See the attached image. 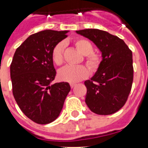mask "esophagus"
Returning a JSON list of instances; mask_svg holds the SVG:
<instances>
[{
	"mask_svg": "<svg viewBox=\"0 0 148 148\" xmlns=\"http://www.w3.org/2000/svg\"><path fill=\"white\" fill-rule=\"evenodd\" d=\"M75 86H76V84H71V88H74Z\"/></svg>",
	"mask_w": 148,
	"mask_h": 148,
	"instance_id": "1",
	"label": "esophagus"
}]
</instances>
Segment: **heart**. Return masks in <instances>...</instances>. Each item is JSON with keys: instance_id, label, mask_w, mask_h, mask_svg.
I'll return each instance as SVG.
<instances>
[{"instance_id": "heart-1", "label": "heart", "mask_w": 148, "mask_h": 148, "mask_svg": "<svg viewBox=\"0 0 148 148\" xmlns=\"http://www.w3.org/2000/svg\"><path fill=\"white\" fill-rule=\"evenodd\" d=\"M74 45L77 51L85 56V62L91 72L95 73L97 71L101 62V58L99 54L93 52V45L89 40L78 38L74 41ZM65 43L59 42L54 46L52 50L51 57L55 64L60 66L64 62V51ZM90 72L87 67L82 65L79 66H66L58 72V78L60 81L74 84L87 78Z\"/></svg>"}]
</instances>
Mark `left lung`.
Wrapping results in <instances>:
<instances>
[{
  "label": "left lung",
  "instance_id": "obj_1",
  "mask_svg": "<svg viewBox=\"0 0 148 148\" xmlns=\"http://www.w3.org/2000/svg\"><path fill=\"white\" fill-rule=\"evenodd\" d=\"M88 38L101 52L100 67L95 75L84 82L85 102L92 112L109 115L126 103L133 82L132 52L118 37L98 29L76 31Z\"/></svg>",
  "mask_w": 148,
  "mask_h": 148
}]
</instances>
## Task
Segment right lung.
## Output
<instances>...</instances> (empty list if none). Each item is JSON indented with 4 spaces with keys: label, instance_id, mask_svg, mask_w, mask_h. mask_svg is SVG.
<instances>
[{
    "label": "right lung",
    "instance_id": "right-lung-1",
    "mask_svg": "<svg viewBox=\"0 0 148 148\" xmlns=\"http://www.w3.org/2000/svg\"><path fill=\"white\" fill-rule=\"evenodd\" d=\"M68 31L45 30L29 36L17 47L10 64L13 95L31 121L47 124L58 118L71 90L67 82L52 84L56 76L51 57Z\"/></svg>",
    "mask_w": 148,
    "mask_h": 148
}]
</instances>
